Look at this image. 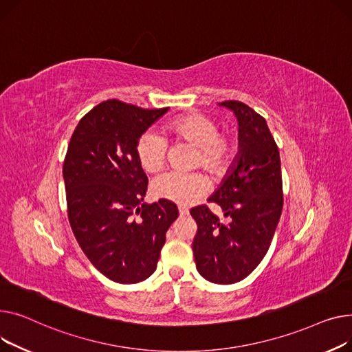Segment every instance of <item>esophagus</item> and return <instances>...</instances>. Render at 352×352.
<instances>
[{
  "instance_id": "esophagus-1",
  "label": "esophagus",
  "mask_w": 352,
  "mask_h": 352,
  "mask_svg": "<svg viewBox=\"0 0 352 352\" xmlns=\"http://www.w3.org/2000/svg\"><path fill=\"white\" fill-rule=\"evenodd\" d=\"M179 214H180V217H184V216L189 214V210L186 208H179Z\"/></svg>"
}]
</instances>
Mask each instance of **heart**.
I'll list each match as a JSON object with an SVG mask.
<instances>
[{"label":"heart","mask_w":352,"mask_h":352,"mask_svg":"<svg viewBox=\"0 0 352 352\" xmlns=\"http://www.w3.org/2000/svg\"><path fill=\"white\" fill-rule=\"evenodd\" d=\"M169 136L184 140L199 148L196 166L213 176H223L230 169L237 152V142L230 135H220L217 122L201 113H190L172 120L166 126ZM168 140L157 132H144L136 142V157L140 168L153 173L162 169L168 155ZM208 180L200 173L183 175L168 172L152 182V195L156 199L179 204H190L208 192Z\"/></svg>","instance_id":"obj_1"}]
</instances>
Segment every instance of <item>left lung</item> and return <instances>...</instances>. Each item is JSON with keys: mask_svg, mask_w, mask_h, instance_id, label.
Instances as JSON below:
<instances>
[{"mask_svg": "<svg viewBox=\"0 0 352 352\" xmlns=\"http://www.w3.org/2000/svg\"><path fill=\"white\" fill-rule=\"evenodd\" d=\"M239 122V153L219 189L209 197L226 221L208 206L190 210L197 233L192 249L203 278L233 284L249 276L272 244L283 210L281 162L265 119L239 100L219 103Z\"/></svg>", "mask_w": 352, "mask_h": 352, "instance_id": "8db88e82", "label": "left lung"}]
</instances>
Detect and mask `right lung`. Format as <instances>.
<instances>
[{
	"mask_svg": "<svg viewBox=\"0 0 352 352\" xmlns=\"http://www.w3.org/2000/svg\"><path fill=\"white\" fill-rule=\"evenodd\" d=\"M166 112L108 99L79 120L68 144L62 175L69 224L94 267L115 283L153 274L179 216L170 200L143 203L148 176L135 152L138 139Z\"/></svg>",
	"mask_w": 352,
	"mask_h": 352,
	"instance_id": "1",
	"label": "right lung"
}]
</instances>
